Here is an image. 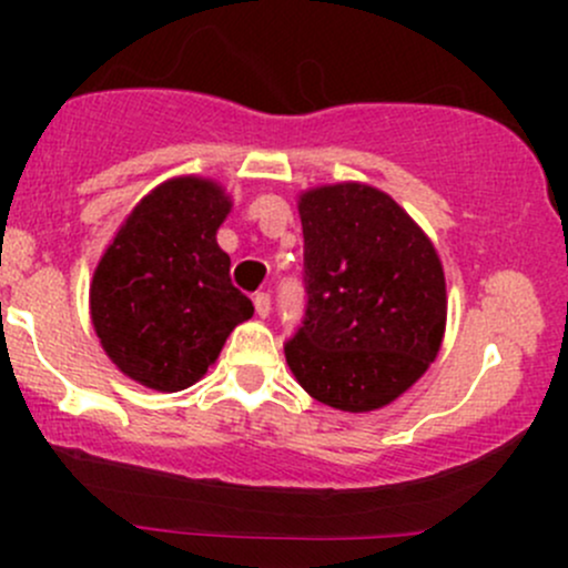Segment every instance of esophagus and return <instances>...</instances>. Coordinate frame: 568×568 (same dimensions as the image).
Returning a JSON list of instances; mask_svg holds the SVG:
<instances>
[{
	"instance_id": "34e87169",
	"label": "esophagus",
	"mask_w": 568,
	"mask_h": 568,
	"mask_svg": "<svg viewBox=\"0 0 568 568\" xmlns=\"http://www.w3.org/2000/svg\"><path fill=\"white\" fill-rule=\"evenodd\" d=\"M253 304H256V315L262 317H270V312H272V298H270V293H258L256 298H253Z\"/></svg>"
}]
</instances>
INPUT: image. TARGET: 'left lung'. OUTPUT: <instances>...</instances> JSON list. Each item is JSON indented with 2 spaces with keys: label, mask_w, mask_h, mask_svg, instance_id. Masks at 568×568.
<instances>
[{
  "label": "left lung",
  "mask_w": 568,
  "mask_h": 568,
  "mask_svg": "<svg viewBox=\"0 0 568 568\" xmlns=\"http://www.w3.org/2000/svg\"><path fill=\"white\" fill-rule=\"evenodd\" d=\"M310 302L285 361L304 393L368 414L425 376L446 336V275L427 232L382 189L298 192Z\"/></svg>",
  "instance_id": "left-lung-1"
}]
</instances>
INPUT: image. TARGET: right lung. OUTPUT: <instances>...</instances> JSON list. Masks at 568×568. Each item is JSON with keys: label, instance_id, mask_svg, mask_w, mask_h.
<instances>
[{"label": "right lung", "instance_id": "add662e5", "mask_svg": "<svg viewBox=\"0 0 568 568\" xmlns=\"http://www.w3.org/2000/svg\"><path fill=\"white\" fill-rule=\"evenodd\" d=\"M230 211L221 181L173 175L135 202L98 258L90 321L109 361L141 387H192L253 317L216 243Z\"/></svg>", "mask_w": 568, "mask_h": 568}]
</instances>
